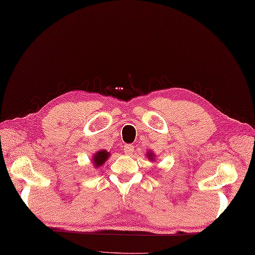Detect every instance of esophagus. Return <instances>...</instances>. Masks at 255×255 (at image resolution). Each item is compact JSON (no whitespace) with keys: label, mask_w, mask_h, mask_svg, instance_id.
Segmentation results:
<instances>
[{"label":"esophagus","mask_w":255,"mask_h":255,"mask_svg":"<svg viewBox=\"0 0 255 255\" xmlns=\"http://www.w3.org/2000/svg\"><path fill=\"white\" fill-rule=\"evenodd\" d=\"M123 150H124V152H126L127 154H132L134 152V145H132V144H126V145H124Z\"/></svg>","instance_id":"1"}]
</instances>
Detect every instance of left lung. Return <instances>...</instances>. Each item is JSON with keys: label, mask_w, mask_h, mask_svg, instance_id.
I'll return each mask as SVG.
<instances>
[{"label": "left lung", "mask_w": 255, "mask_h": 255, "mask_svg": "<svg viewBox=\"0 0 255 255\" xmlns=\"http://www.w3.org/2000/svg\"><path fill=\"white\" fill-rule=\"evenodd\" d=\"M147 158L150 160V161H153L154 160V154H153V152L151 151V152H147Z\"/></svg>", "instance_id": "1"}]
</instances>
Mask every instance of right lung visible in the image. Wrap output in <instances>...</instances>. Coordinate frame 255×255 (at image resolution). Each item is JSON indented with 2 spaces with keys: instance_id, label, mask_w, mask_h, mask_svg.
I'll return each mask as SVG.
<instances>
[{
  "instance_id": "right-lung-1",
  "label": "right lung",
  "mask_w": 255,
  "mask_h": 255,
  "mask_svg": "<svg viewBox=\"0 0 255 255\" xmlns=\"http://www.w3.org/2000/svg\"><path fill=\"white\" fill-rule=\"evenodd\" d=\"M109 156H110V152L102 149V150L97 151L94 156H93V159H92L93 163H94L95 167H101L105 163V161L108 159Z\"/></svg>"
}]
</instances>
